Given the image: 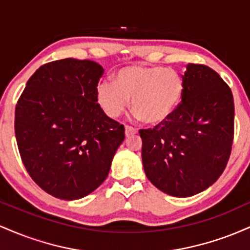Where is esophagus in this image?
I'll list each match as a JSON object with an SVG mask.
<instances>
[{"label":"esophagus","mask_w":250,"mask_h":250,"mask_svg":"<svg viewBox=\"0 0 250 250\" xmlns=\"http://www.w3.org/2000/svg\"><path fill=\"white\" fill-rule=\"evenodd\" d=\"M137 133V130L134 127H130V125H127L125 127V135L127 136H131V135H135Z\"/></svg>","instance_id":"1"}]
</instances>
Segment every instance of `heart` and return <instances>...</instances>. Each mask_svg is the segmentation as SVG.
Wrapping results in <instances>:
<instances>
[{
	"label": "heart",
	"instance_id": "1",
	"mask_svg": "<svg viewBox=\"0 0 250 250\" xmlns=\"http://www.w3.org/2000/svg\"><path fill=\"white\" fill-rule=\"evenodd\" d=\"M115 82H102L97 101L111 119H117L130 100L135 116L147 125H160L179 107L185 91L182 76L163 67L128 65L117 70Z\"/></svg>",
	"mask_w": 250,
	"mask_h": 250
}]
</instances>
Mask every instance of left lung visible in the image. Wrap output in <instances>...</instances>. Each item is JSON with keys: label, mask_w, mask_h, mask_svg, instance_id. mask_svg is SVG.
Wrapping results in <instances>:
<instances>
[{"label": "left lung", "mask_w": 250, "mask_h": 250, "mask_svg": "<svg viewBox=\"0 0 250 250\" xmlns=\"http://www.w3.org/2000/svg\"><path fill=\"white\" fill-rule=\"evenodd\" d=\"M182 80V102L173 115L139 133L149 181L163 193L187 197L210 187L225 170L234 140V99L206 64L189 63Z\"/></svg>", "instance_id": "1"}]
</instances>
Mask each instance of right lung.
I'll use <instances>...</instances> for the list:
<instances>
[{
  "label": "right lung",
  "instance_id": "add662e5",
  "mask_svg": "<svg viewBox=\"0 0 250 250\" xmlns=\"http://www.w3.org/2000/svg\"><path fill=\"white\" fill-rule=\"evenodd\" d=\"M103 68L90 60L41 65L15 109L21 160L34 182L61 200L87 196L107 179L125 127L97 103Z\"/></svg>",
  "mask_w": 250,
  "mask_h": 250
}]
</instances>
